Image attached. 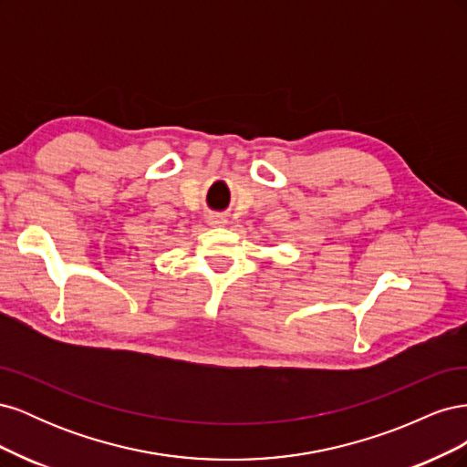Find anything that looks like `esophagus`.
<instances>
[{
	"label": "esophagus",
	"instance_id": "34e87169",
	"mask_svg": "<svg viewBox=\"0 0 467 467\" xmlns=\"http://www.w3.org/2000/svg\"><path fill=\"white\" fill-rule=\"evenodd\" d=\"M225 222H228V220H225V218L220 216V214L210 216V223H212V225H225Z\"/></svg>",
	"mask_w": 467,
	"mask_h": 467
}]
</instances>
